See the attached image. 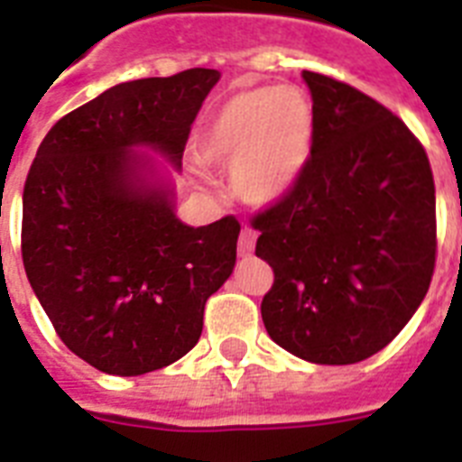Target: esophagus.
Instances as JSON below:
<instances>
[{"instance_id": "obj_1", "label": "esophagus", "mask_w": 462, "mask_h": 462, "mask_svg": "<svg viewBox=\"0 0 462 462\" xmlns=\"http://www.w3.org/2000/svg\"><path fill=\"white\" fill-rule=\"evenodd\" d=\"M255 239H258V232L254 230V227H242V232H239V255H251L255 249Z\"/></svg>"}]
</instances>
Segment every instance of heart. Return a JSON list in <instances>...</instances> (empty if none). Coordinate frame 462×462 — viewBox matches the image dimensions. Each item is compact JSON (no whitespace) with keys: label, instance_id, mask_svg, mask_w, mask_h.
<instances>
[{"label":"heart","instance_id":"b5f03b06","mask_svg":"<svg viewBox=\"0 0 462 462\" xmlns=\"http://www.w3.org/2000/svg\"><path fill=\"white\" fill-rule=\"evenodd\" d=\"M312 126L315 110L303 88H246L213 112L197 150L207 162L230 164L232 188L244 201L270 204L303 171Z\"/></svg>","mask_w":462,"mask_h":462}]
</instances>
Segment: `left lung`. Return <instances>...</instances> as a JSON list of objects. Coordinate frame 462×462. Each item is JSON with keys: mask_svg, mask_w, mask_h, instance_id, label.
Wrapping results in <instances>:
<instances>
[{"mask_svg": "<svg viewBox=\"0 0 462 462\" xmlns=\"http://www.w3.org/2000/svg\"><path fill=\"white\" fill-rule=\"evenodd\" d=\"M312 145L296 183L251 218L273 267L270 338L315 364H355L393 343L437 261L435 178L425 147L359 88L305 69Z\"/></svg>", "mask_w": 462, "mask_h": 462, "instance_id": "obj_1", "label": "left lung"}]
</instances>
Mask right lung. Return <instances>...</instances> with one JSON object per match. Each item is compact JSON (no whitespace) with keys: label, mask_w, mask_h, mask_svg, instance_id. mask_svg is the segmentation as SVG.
Segmentation results:
<instances>
[{"label":"right lung","mask_w":462,"mask_h":462,"mask_svg":"<svg viewBox=\"0 0 462 462\" xmlns=\"http://www.w3.org/2000/svg\"><path fill=\"white\" fill-rule=\"evenodd\" d=\"M218 69L107 88L58 119L23 189L21 254L58 338L93 369L141 375L197 345L204 305L232 274L239 220L176 218L134 145L180 162Z\"/></svg>","instance_id":"right-lung-1"}]
</instances>
